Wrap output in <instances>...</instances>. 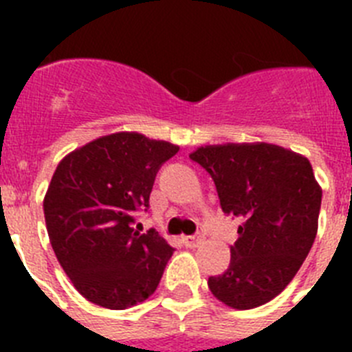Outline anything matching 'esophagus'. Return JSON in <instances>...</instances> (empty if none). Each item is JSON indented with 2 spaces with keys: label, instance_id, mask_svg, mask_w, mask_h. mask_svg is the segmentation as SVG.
<instances>
[{
  "label": "esophagus",
  "instance_id": "34e87169",
  "mask_svg": "<svg viewBox=\"0 0 352 352\" xmlns=\"http://www.w3.org/2000/svg\"><path fill=\"white\" fill-rule=\"evenodd\" d=\"M182 241H183V245H185V247H188V248H195V247H199V245L203 243V241H204V236H203V234L183 236Z\"/></svg>",
  "mask_w": 352,
  "mask_h": 352
}]
</instances>
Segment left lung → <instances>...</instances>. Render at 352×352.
<instances>
[{
  "label": "left lung",
  "instance_id": "left-lung-1",
  "mask_svg": "<svg viewBox=\"0 0 352 352\" xmlns=\"http://www.w3.org/2000/svg\"><path fill=\"white\" fill-rule=\"evenodd\" d=\"M190 158L210 173L220 206L241 217L231 263L208 287L223 305L256 309L278 296L317 234L322 190L309 158L268 142L201 146Z\"/></svg>",
  "mask_w": 352,
  "mask_h": 352
}]
</instances>
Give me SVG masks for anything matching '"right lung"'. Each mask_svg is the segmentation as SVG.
Here are the masks:
<instances>
[{"label": "right lung", "mask_w": 352, "mask_h": 352, "mask_svg": "<svg viewBox=\"0 0 352 352\" xmlns=\"http://www.w3.org/2000/svg\"><path fill=\"white\" fill-rule=\"evenodd\" d=\"M179 146L138 132L102 135L58 164L43 197L52 250L74 287L104 309L125 310L158 287L174 248L133 231L155 176Z\"/></svg>", "instance_id": "right-lung-1"}]
</instances>
